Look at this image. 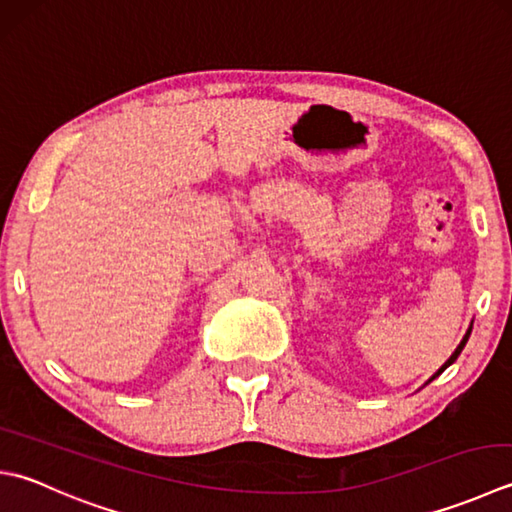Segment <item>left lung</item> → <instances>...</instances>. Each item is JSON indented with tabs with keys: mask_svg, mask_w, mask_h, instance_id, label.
<instances>
[{
	"mask_svg": "<svg viewBox=\"0 0 512 512\" xmlns=\"http://www.w3.org/2000/svg\"><path fill=\"white\" fill-rule=\"evenodd\" d=\"M470 330H473V322H470V326H468V330H466V335L462 337V342H459V344H457V348L453 350V355H450V357L446 359V362H444L442 366H439V368H437V373H433V377H430L426 384H430V382H433V379H435V377H439V375H442V373H444V370H446V368H448L450 364H453V362H455V359L459 357V353H462V350H464L466 342H468V337H470ZM426 384H424V386H426Z\"/></svg>",
	"mask_w": 512,
	"mask_h": 512,
	"instance_id": "8db88e82",
	"label": "left lung"
}]
</instances>
